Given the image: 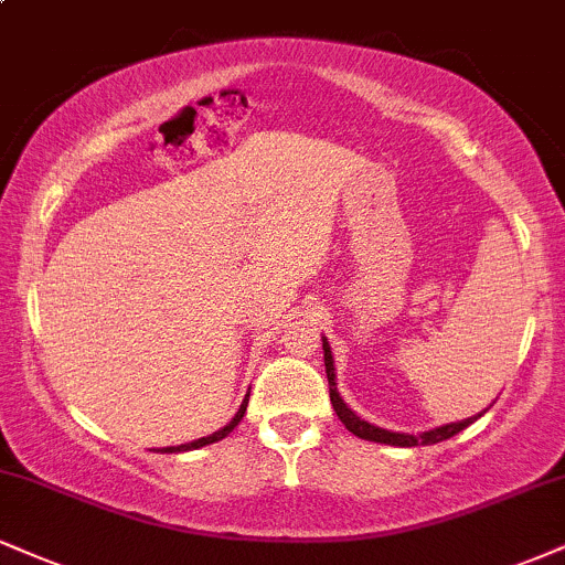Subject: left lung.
I'll use <instances>...</instances> for the list:
<instances>
[{
    "instance_id": "obj_1",
    "label": "left lung",
    "mask_w": 565,
    "mask_h": 565,
    "mask_svg": "<svg viewBox=\"0 0 565 565\" xmlns=\"http://www.w3.org/2000/svg\"><path fill=\"white\" fill-rule=\"evenodd\" d=\"M323 339V363H326V379H329V397H331V405H334L339 420L344 424V429L355 434L360 439H369V441H382V445H394V447H416V445H437V441H445L455 437L458 431H463L466 426H471L473 420L484 416L487 411L477 413V416L471 418H463V420H455V424H445V426H437V429H429V431H420V434H405V431H390V429H382V426H373L369 424L365 418H360L352 407L344 403L342 394L337 390V373H334V355H331V348H329V339Z\"/></svg>"
}]
</instances>
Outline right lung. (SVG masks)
<instances>
[{"instance_id":"obj_1","label":"right lung","mask_w":565,"mask_h":565,"mask_svg":"<svg viewBox=\"0 0 565 565\" xmlns=\"http://www.w3.org/2000/svg\"><path fill=\"white\" fill-rule=\"evenodd\" d=\"M249 397V394H247ZM247 397H244V403L239 405V411H236V416L228 420L226 426H223V429H217V431H213V434H207V437H202V439H194V441H186V445H179V447H162V450H158V452H189V450H200V447H205V445H213V441H221V439H226L231 431L236 429V426H239V420L244 418V413H247Z\"/></svg>"}]
</instances>
